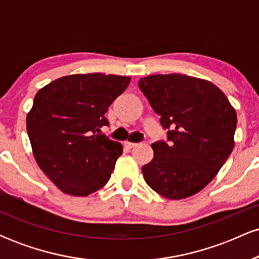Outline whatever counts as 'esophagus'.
<instances>
[{
	"label": "esophagus",
	"instance_id": "1",
	"mask_svg": "<svg viewBox=\"0 0 259 259\" xmlns=\"http://www.w3.org/2000/svg\"><path fill=\"white\" fill-rule=\"evenodd\" d=\"M124 146H125L126 148H129V150H130V148L135 147V146H136V144H135V142H130V141H125V142H124Z\"/></svg>",
	"mask_w": 259,
	"mask_h": 259
}]
</instances>
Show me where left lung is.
Listing matches in <instances>:
<instances>
[{
	"instance_id": "obj_1",
	"label": "left lung",
	"mask_w": 259,
	"mask_h": 259,
	"mask_svg": "<svg viewBox=\"0 0 259 259\" xmlns=\"http://www.w3.org/2000/svg\"><path fill=\"white\" fill-rule=\"evenodd\" d=\"M139 88L168 130L167 141L151 145L153 158L142 167L145 181L168 200L197 194L233 151L236 111L214 84L184 74L148 75Z\"/></svg>"
}]
</instances>
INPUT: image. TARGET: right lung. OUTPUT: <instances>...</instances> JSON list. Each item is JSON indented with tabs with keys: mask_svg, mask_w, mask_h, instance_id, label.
Wrapping results in <instances>:
<instances>
[{
	"mask_svg": "<svg viewBox=\"0 0 259 259\" xmlns=\"http://www.w3.org/2000/svg\"><path fill=\"white\" fill-rule=\"evenodd\" d=\"M130 76L102 73L62 76L35 95L26 132L35 160L62 192L88 196L108 183L123 146L105 135L106 112Z\"/></svg>",
	"mask_w": 259,
	"mask_h": 259,
	"instance_id": "right-lung-1",
	"label": "right lung"
}]
</instances>
